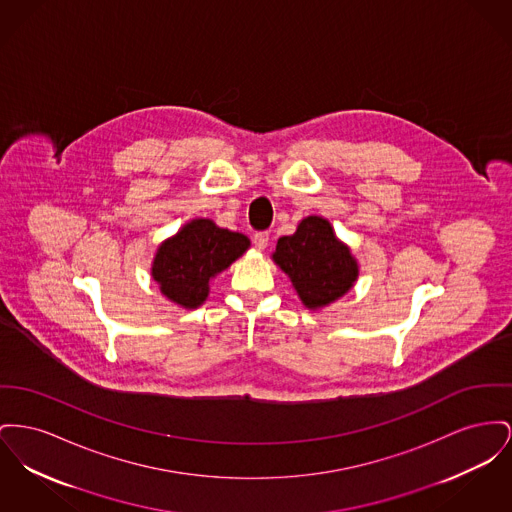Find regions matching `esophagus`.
<instances>
[{
    "label": "esophagus",
    "mask_w": 512,
    "mask_h": 512,
    "mask_svg": "<svg viewBox=\"0 0 512 512\" xmlns=\"http://www.w3.org/2000/svg\"><path fill=\"white\" fill-rule=\"evenodd\" d=\"M269 240H271L269 232H257V234L253 236V243H255L257 249H265V247L269 245Z\"/></svg>",
    "instance_id": "34e87169"
}]
</instances>
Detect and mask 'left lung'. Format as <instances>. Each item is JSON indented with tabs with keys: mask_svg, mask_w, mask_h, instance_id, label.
Wrapping results in <instances>:
<instances>
[{
	"mask_svg": "<svg viewBox=\"0 0 512 512\" xmlns=\"http://www.w3.org/2000/svg\"><path fill=\"white\" fill-rule=\"evenodd\" d=\"M272 259L290 276L309 309L344 296L358 276L350 249L336 240L331 224L319 216H307L296 234L282 236Z\"/></svg>",
	"mask_w": 512,
	"mask_h": 512,
	"instance_id": "8db88e82",
	"label": "left lung"
}]
</instances>
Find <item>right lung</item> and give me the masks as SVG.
<instances>
[{
	"mask_svg": "<svg viewBox=\"0 0 512 512\" xmlns=\"http://www.w3.org/2000/svg\"><path fill=\"white\" fill-rule=\"evenodd\" d=\"M247 247L243 234L218 228L211 220H193L160 245L152 276L164 296L195 309L209 296L212 276L228 269Z\"/></svg>",
	"mask_w": 512,
	"mask_h": 512,
	"instance_id": "1",
	"label": "right lung"
}]
</instances>
